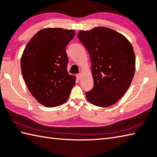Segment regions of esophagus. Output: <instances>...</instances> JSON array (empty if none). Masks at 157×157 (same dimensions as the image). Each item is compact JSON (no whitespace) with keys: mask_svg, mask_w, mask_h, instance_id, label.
Returning <instances> with one entry per match:
<instances>
[{"mask_svg":"<svg viewBox=\"0 0 157 157\" xmlns=\"http://www.w3.org/2000/svg\"><path fill=\"white\" fill-rule=\"evenodd\" d=\"M76 76H77L78 79L80 80V79H81V73L77 74V75H76Z\"/></svg>","mask_w":157,"mask_h":157,"instance_id":"obj_1","label":"esophagus"}]
</instances>
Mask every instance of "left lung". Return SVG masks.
Instances as JSON below:
<instances>
[{
    "label": "left lung",
    "instance_id": "obj_1",
    "mask_svg": "<svg viewBox=\"0 0 157 157\" xmlns=\"http://www.w3.org/2000/svg\"><path fill=\"white\" fill-rule=\"evenodd\" d=\"M78 38L91 58L94 87L86 92L87 100L101 107L114 105L134 76L135 56L131 44L119 33L105 27L79 31Z\"/></svg>",
    "mask_w": 157,
    "mask_h": 157
}]
</instances>
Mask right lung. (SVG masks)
<instances>
[{
    "label": "right lung",
    "instance_id": "add662e5",
    "mask_svg": "<svg viewBox=\"0 0 157 157\" xmlns=\"http://www.w3.org/2000/svg\"><path fill=\"white\" fill-rule=\"evenodd\" d=\"M75 31L61 28L44 29L26 46L21 58L24 80L35 99L47 107L67 101L76 82L67 70L66 48Z\"/></svg>",
    "mask_w": 157,
    "mask_h": 157
}]
</instances>
